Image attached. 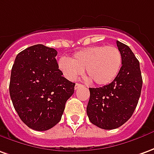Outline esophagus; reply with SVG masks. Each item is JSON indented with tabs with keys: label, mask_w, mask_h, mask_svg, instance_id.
<instances>
[{
	"label": "esophagus",
	"mask_w": 154,
	"mask_h": 154,
	"mask_svg": "<svg viewBox=\"0 0 154 154\" xmlns=\"http://www.w3.org/2000/svg\"><path fill=\"white\" fill-rule=\"evenodd\" d=\"M82 86H83V85H81V84H78V83H76V84H75V90H78V89H79V88L82 87Z\"/></svg>",
	"instance_id": "obj_1"
}]
</instances>
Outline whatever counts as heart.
Returning <instances> with one entry per match:
<instances>
[{"label":"heart","instance_id":"b5f03b06","mask_svg":"<svg viewBox=\"0 0 154 154\" xmlns=\"http://www.w3.org/2000/svg\"><path fill=\"white\" fill-rule=\"evenodd\" d=\"M122 56L116 46L97 45L76 52L71 59L61 58L59 70L69 80H75L85 69L89 79L98 85L111 83L121 70Z\"/></svg>","mask_w":154,"mask_h":154}]
</instances>
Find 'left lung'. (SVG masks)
Here are the masks:
<instances>
[{
	"label": "left lung",
	"instance_id": "left-lung-1",
	"mask_svg": "<svg viewBox=\"0 0 154 154\" xmlns=\"http://www.w3.org/2000/svg\"><path fill=\"white\" fill-rule=\"evenodd\" d=\"M116 45L122 56L119 74L109 85L90 88L86 108L91 123L106 130L119 128L130 119L143 86L139 61L128 45L119 41H116Z\"/></svg>",
	"mask_w": 154,
	"mask_h": 154
}]
</instances>
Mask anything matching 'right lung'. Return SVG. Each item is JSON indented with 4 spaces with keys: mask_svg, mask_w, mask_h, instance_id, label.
<instances>
[{
    "mask_svg": "<svg viewBox=\"0 0 154 154\" xmlns=\"http://www.w3.org/2000/svg\"><path fill=\"white\" fill-rule=\"evenodd\" d=\"M58 52L43 44L17 55L11 73V99L28 128L47 131L59 122L75 84L62 76L55 57Z\"/></svg>",
    "mask_w": 154,
    "mask_h": 154,
    "instance_id": "add662e5",
    "label": "right lung"
}]
</instances>
